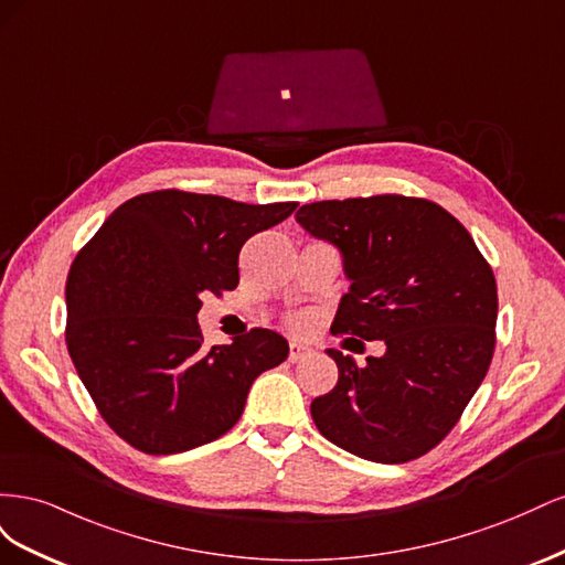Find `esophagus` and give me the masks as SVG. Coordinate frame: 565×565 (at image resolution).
<instances>
[{
	"mask_svg": "<svg viewBox=\"0 0 565 565\" xmlns=\"http://www.w3.org/2000/svg\"><path fill=\"white\" fill-rule=\"evenodd\" d=\"M311 355V347L309 344H301V341H292L289 344V361L297 363V361H303V358Z\"/></svg>",
	"mask_w": 565,
	"mask_h": 565,
	"instance_id": "1",
	"label": "esophagus"
}]
</instances>
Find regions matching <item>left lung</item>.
<instances>
[{
	"instance_id": "1",
	"label": "left lung",
	"mask_w": 565,
	"mask_h": 565,
	"mask_svg": "<svg viewBox=\"0 0 565 565\" xmlns=\"http://www.w3.org/2000/svg\"><path fill=\"white\" fill-rule=\"evenodd\" d=\"M297 224L337 247L351 282L332 330L386 347L367 365L328 349L339 380L311 403L318 431L382 465L422 457L448 436L490 367L498 285L488 262L429 200H324L303 204Z\"/></svg>"
}]
</instances>
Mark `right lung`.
I'll list each match as a JSON object with an SVG mask.
<instances>
[{
	"label": "right lung",
	"instance_id": "right-lung-1",
	"mask_svg": "<svg viewBox=\"0 0 565 565\" xmlns=\"http://www.w3.org/2000/svg\"><path fill=\"white\" fill-rule=\"evenodd\" d=\"M297 204L146 193L119 204L77 254L65 344L100 417L129 446L177 455L216 440L241 419L254 380L285 361L289 344L273 330L207 349L198 311L202 295L235 289L243 245Z\"/></svg>",
	"mask_w": 565,
	"mask_h": 565
}]
</instances>
